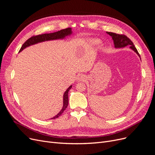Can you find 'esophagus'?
I'll use <instances>...</instances> for the list:
<instances>
[{"label":"esophagus","instance_id":"34e87169","mask_svg":"<svg viewBox=\"0 0 155 155\" xmlns=\"http://www.w3.org/2000/svg\"><path fill=\"white\" fill-rule=\"evenodd\" d=\"M85 79V76H84L83 74H79L78 76H77V81H83L84 79Z\"/></svg>","mask_w":155,"mask_h":155}]
</instances>
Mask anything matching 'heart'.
<instances>
[{
	"mask_svg": "<svg viewBox=\"0 0 155 155\" xmlns=\"http://www.w3.org/2000/svg\"><path fill=\"white\" fill-rule=\"evenodd\" d=\"M91 43L93 45H96V44H97L98 43H99V41H98L96 39H95V40H91Z\"/></svg>",
	"mask_w": 155,
	"mask_h": 155,
	"instance_id": "heart-1",
	"label": "heart"
}]
</instances>
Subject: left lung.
I'll return each mask as SVG.
<instances>
[{
	"mask_svg": "<svg viewBox=\"0 0 155 155\" xmlns=\"http://www.w3.org/2000/svg\"><path fill=\"white\" fill-rule=\"evenodd\" d=\"M107 34H109L110 36L112 37V39L114 41V47L116 48H124V47H125V46H130V49H132L134 51H135V52L140 56V54L138 52L137 48H135L133 43L126 35H120V34H115V33L108 32V31H107Z\"/></svg>",
	"mask_w": 155,
	"mask_h": 155,
	"instance_id": "obj_1",
	"label": "left lung"
}]
</instances>
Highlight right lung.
<instances>
[{
  "label": "right lung",
  "instance_id": "obj_1",
  "mask_svg": "<svg viewBox=\"0 0 155 155\" xmlns=\"http://www.w3.org/2000/svg\"><path fill=\"white\" fill-rule=\"evenodd\" d=\"M72 34V28H68L66 29H63L58 31L54 32V33H50V34H41L38 35H35V36H32L30 37V39H28L25 43L22 45L21 46V48L19 50V51H21L22 50L26 48V47H28V46L33 45H35L37 43H41V42H44L46 41H51V40H57V39H64L65 37H67L68 35H70ZM72 85H70L68 88L67 90L64 92V95H63V106L62 109L61 110V111L59 112V113L55 115L53 118H51V119H55L58 118V117H59L61 115L63 114V112L64 110L67 109V107L68 104V92L71 89Z\"/></svg>",
  "mask_w": 155,
  "mask_h": 155
}]
</instances>
